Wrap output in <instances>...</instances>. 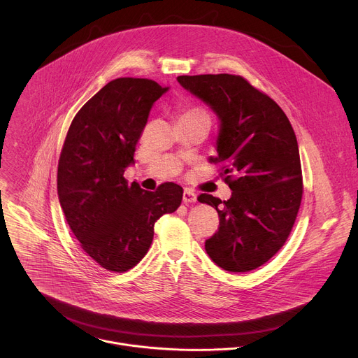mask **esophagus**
I'll return each mask as SVG.
<instances>
[{
    "label": "esophagus",
    "mask_w": 358,
    "mask_h": 358,
    "mask_svg": "<svg viewBox=\"0 0 358 358\" xmlns=\"http://www.w3.org/2000/svg\"><path fill=\"white\" fill-rule=\"evenodd\" d=\"M182 201L187 203V202H196V194L192 191V189H188L185 188L184 189V194H182Z\"/></svg>",
    "instance_id": "1"
}]
</instances>
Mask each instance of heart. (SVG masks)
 I'll list each match as a JSON object with an SVG mask.
<instances>
[{
    "label": "heart",
    "mask_w": 358,
    "mask_h": 358,
    "mask_svg": "<svg viewBox=\"0 0 358 358\" xmlns=\"http://www.w3.org/2000/svg\"><path fill=\"white\" fill-rule=\"evenodd\" d=\"M194 115H205V113L201 109H198V108H191V109H187L185 112H182L181 117H184V116H194Z\"/></svg>",
    "instance_id": "1"
}]
</instances>
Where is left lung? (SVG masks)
<instances>
[{"mask_svg":"<svg viewBox=\"0 0 358 358\" xmlns=\"http://www.w3.org/2000/svg\"><path fill=\"white\" fill-rule=\"evenodd\" d=\"M177 81L219 119L216 156L227 201L201 194L217 210L219 229L205 242L212 262L230 273L267 263L287 242L302 199L295 132L284 110L248 80L233 74L180 76Z\"/></svg>","mask_w":358,"mask_h":358,"instance_id":"1","label":"left lung"}]
</instances>
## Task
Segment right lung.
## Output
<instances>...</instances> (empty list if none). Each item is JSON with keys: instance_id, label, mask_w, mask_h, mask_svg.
Segmentation results:
<instances>
[{"instance_id": "right-lung-1", "label": "right lung", "mask_w": 358, "mask_h": 358, "mask_svg": "<svg viewBox=\"0 0 358 358\" xmlns=\"http://www.w3.org/2000/svg\"><path fill=\"white\" fill-rule=\"evenodd\" d=\"M167 91L148 78L109 81L77 112L62 149L57 195L66 220L83 250L108 271L135 267L152 245L156 220L181 205L182 188L174 182L150 192L124 177L153 103Z\"/></svg>"}]
</instances>
